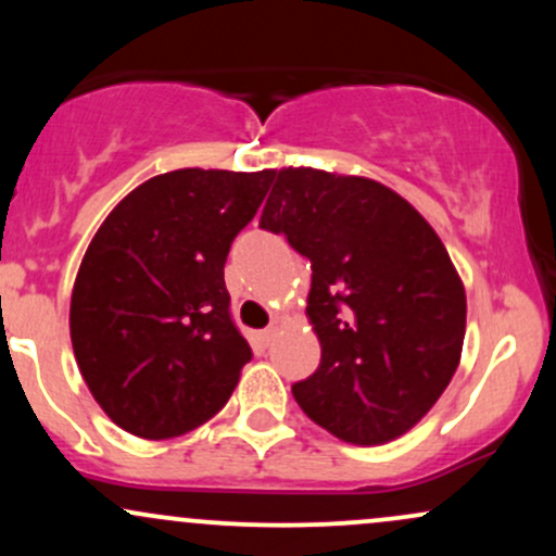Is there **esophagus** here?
I'll use <instances>...</instances> for the list:
<instances>
[{
  "label": "esophagus",
  "instance_id": "obj_1",
  "mask_svg": "<svg viewBox=\"0 0 556 556\" xmlns=\"http://www.w3.org/2000/svg\"><path fill=\"white\" fill-rule=\"evenodd\" d=\"M277 331H279V324H271V327H266L264 331H261V342L271 344L274 337H277Z\"/></svg>",
  "mask_w": 556,
  "mask_h": 556
}]
</instances>
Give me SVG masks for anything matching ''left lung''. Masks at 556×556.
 I'll return each mask as SVG.
<instances>
[{"label": "left lung", "instance_id": "obj_1", "mask_svg": "<svg viewBox=\"0 0 556 556\" xmlns=\"http://www.w3.org/2000/svg\"><path fill=\"white\" fill-rule=\"evenodd\" d=\"M261 229L311 261L308 316L321 363L292 384L314 424L384 444L418 424L460 363L465 290L450 253L405 198L366 177L271 172Z\"/></svg>", "mask_w": 556, "mask_h": 556}]
</instances>
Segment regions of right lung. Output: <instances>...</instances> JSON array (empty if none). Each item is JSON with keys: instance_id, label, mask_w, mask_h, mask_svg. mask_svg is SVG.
Segmentation results:
<instances>
[{"instance_id": "add662e5", "label": "right lung", "mask_w": 556, "mask_h": 556, "mask_svg": "<svg viewBox=\"0 0 556 556\" xmlns=\"http://www.w3.org/2000/svg\"><path fill=\"white\" fill-rule=\"evenodd\" d=\"M269 182V169H175L138 185L99 227L73 287L70 337L119 429L172 439L227 405L253 353L225 264Z\"/></svg>"}]
</instances>
